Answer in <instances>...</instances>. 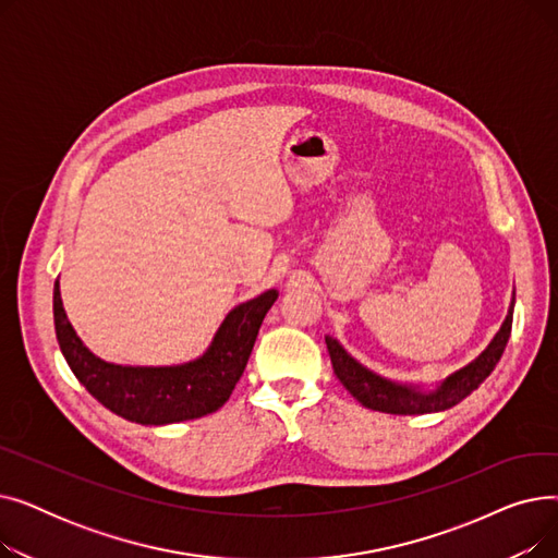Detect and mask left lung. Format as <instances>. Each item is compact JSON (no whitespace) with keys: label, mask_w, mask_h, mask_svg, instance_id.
I'll use <instances>...</instances> for the list:
<instances>
[{"label":"left lung","mask_w":558,"mask_h":558,"mask_svg":"<svg viewBox=\"0 0 558 558\" xmlns=\"http://www.w3.org/2000/svg\"><path fill=\"white\" fill-rule=\"evenodd\" d=\"M511 324H513V303L509 307V314L505 318L500 332L495 335V339L488 343L484 353L475 362L452 373L446 383L432 393H423L412 387L389 383V379L371 373L360 362L350 357L339 345V341L332 337H326V343H328V353L332 360L335 375L364 407L375 409V412H385V414L414 416V414L444 412V409H450L457 402H461L465 396H471L493 373L495 364L500 362L505 348H507V341H509V335H511Z\"/></svg>","instance_id":"left-lung-1"}]
</instances>
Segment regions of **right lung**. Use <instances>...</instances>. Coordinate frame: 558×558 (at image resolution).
Instances as JSON below:
<instances>
[{
	"label": "right lung",
	"mask_w": 558,
	"mask_h": 558,
	"mask_svg": "<svg viewBox=\"0 0 558 558\" xmlns=\"http://www.w3.org/2000/svg\"><path fill=\"white\" fill-rule=\"evenodd\" d=\"M278 299L269 289L234 307L203 357L183 366H117L95 357L76 337L53 284L56 339L78 383L112 414L140 425H169L208 416L230 398L246 368L264 316Z\"/></svg>",
	"instance_id": "1"
}]
</instances>
